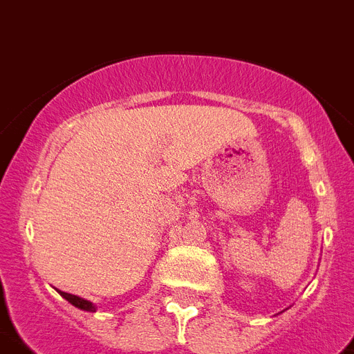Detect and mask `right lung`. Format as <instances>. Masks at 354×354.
<instances>
[{
	"mask_svg": "<svg viewBox=\"0 0 354 354\" xmlns=\"http://www.w3.org/2000/svg\"><path fill=\"white\" fill-rule=\"evenodd\" d=\"M59 293H61L62 299H66L70 304H73L75 308H79V310L82 311H90V313H95L97 311V306L93 304V302L86 301V299H82V297H77V295H71V293H66V292H61V290H57Z\"/></svg>",
	"mask_w": 354,
	"mask_h": 354,
	"instance_id": "obj_1",
	"label": "right lung"
}]
</instances>
